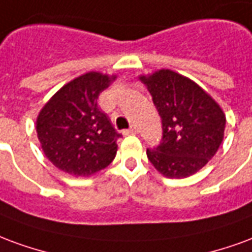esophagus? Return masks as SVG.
Masks as SVG:
<instances>
[{"label": "esophagus", "mask_w": 252, "mask_h": 252, "mask_svg": "<svg viewBox=\"0 0 252 252\" xmlns=\"http://www.w3.org/2000/svg\"><path fill=\"white\" fill-rule=\"evenodd\" d=\"M138 133V130H137V127L135 126H131L130 128H127V130H125L124 134L125 135H128V134H137Z\"/></svg>", "instance_id": "34e87169"}]
</instances>
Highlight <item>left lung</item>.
<instances>
[{
	"mask_svg": "<svg viewBox=\"0 0 252 252\" xmlns=\"http://www.w3.org/2000/svg\"><path fill=\"white\" fill-rule=\"evenodd\" d=\"M162 122V139L149 161L168 179H185L207 165L224 138L225 115L193 80L170 69L139 76Z\"/></svg>",
	"mask_w": 252,
	"mask_h": 252,
	"instance_id": "left-lung-1",
	"label": "left lung"
}]
</instances>
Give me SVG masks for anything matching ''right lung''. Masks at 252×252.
I'll use <instances>...</instances> for the list:
<instances>
[{"label":"right lung","mask_w":252,"mask_h":252,"mask_svg":"<svg viewBox=\"0 0 252 252\" xmlns=\"http://www.w3.org/2000/svg\"><path fill=\"white\" fill-rule=\"evenodd\" d=\"M115 75L87 72L59 90L36 121L44 154L56 168L72 176H91L117 154L121 134L98 106L99 94Z\"/></svg>","instance_id":"1"}]
</instances>
